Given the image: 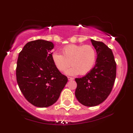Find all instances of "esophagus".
<instances>
[{
	"label": "esophagus",
	"mask_w": 133,
	"mask_h": 133,
	"mask_svg": "<svg viewBox=\"0 0 133 133\" xmlns=\"http://www.w3.org/2000/svg\"><path fill=\"white\" fill-rule=\"evenodd\" d=\"M68 79L69 81H72V80H74V78L71 77H68Z\"/></svg>",
	"instance_id": "1"
}]
</instances>
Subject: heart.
Returning a JSON list of instances; mask_svg holds the SVG:
<instances>
[{"mask_svg":"<svg viewBox=\"0 0 133 133\" xmlns=\"http://www.w3.org/2000/svg\"><path fill=\"white\" fill-rule=\"evenodd\" d=\"M62 54L54 52L52 54V61L59 71L75 76L81 73L85 75L91 71L95 65L97 54L95 49L90 45L70 44L65 46L61 50Z\"/></svg>","mask_w":133,"mask_h":133,"instance_id":"1","label":"heart"}]
</instances>
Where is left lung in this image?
<instances>
[{
  "mask_svg": "<svg viewBox=\"0 0 133 133\" xmlns=\"http://www.w3.org/2000/svg\"><path fill=\"white\" fill-rule=\"evenodd\" d=\"M91 41L97 52L95 66L84 77L75 79L76 97L87 107L101 104L108 97L116 76V63L112 50L102 42Z\"/></svg>",
  "mask_w": 133,
  "mask_h": 133,
  "instance_id": "8db88e82",
  "label": "left lung"
}]
</instances>
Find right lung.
<instances>
[{
    "label": "right lung",
    "instance_id": "right-lung-1",
    "mask_svg": "<svg viewBox=\"0 0 133 133\" xmlns=\"http://www.w3.org/2000/svg\"><path fill=\"white\" fill-rule=\"evenodd\" d=\"M54 47L51 42L31 41L18 57L16 78L20 90L29 102L40 108L53 105L68 82L52 62Z\"/></svg>",
    "mask_w": 133,
    "mask_h": 133
}]
</instances>
